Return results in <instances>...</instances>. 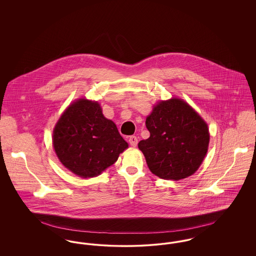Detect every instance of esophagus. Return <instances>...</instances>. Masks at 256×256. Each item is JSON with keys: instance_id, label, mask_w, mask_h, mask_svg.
<instances>
[{"instance_id": "34e87169", "label": "esophagus", "mask_w": 256, "mask_h": 256, "mask_svg": "<svg viewBox=\"0 0 256 256\" xmlns=\"http://www.w3.org/2000/svg\"><path fill=\"white\" fill-rule=\"evenodd\" d=\"M128 142H130V144L132 145V146H136L137 145V143H138V139H137V137L136 136H130V138H128Z\"/></svg>"}]
</instances>
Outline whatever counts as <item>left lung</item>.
<instances>
[{
  "mask_svg": "<svg viewBox=\"0 0 256 256\" xmlns=\"http://www.w3.org/2000/svg\"><path fill=\"white\" fill-rule=\"evenodd\" d=\"M150 137L138 143L148 169L163 180L192 176L206 158L209 144L206 122L183 100H161L146 117Z\"/></svg>",
  "mask_w": 256,
  "mask_h": 256,
  "instance_id": "1",
  "label": "left lung"
}]
</instances>
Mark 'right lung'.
I'll use <instances>...</instances> for the list:
<instances>
[{"label": "right lung", "mask_w": 256, "mask_h": 256, "mask_svg": "<svg viewBox=\"0 0 256 256\" xmlns=\"http://www.w3.org/2000/svg\"><path fill=\"white\" fill-rule=\"evenodd\" d=\"M52 145L61 163L84 178L102 174L128 146L97 102L86 98L74 102L61 115Z\"/></svg>", "instance_id": "right-lung-1"}]
</instances>
